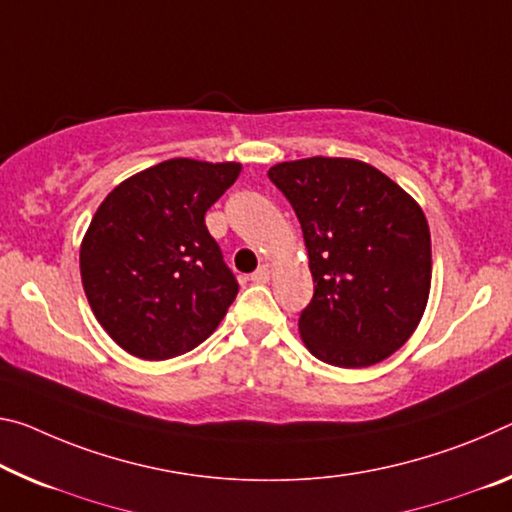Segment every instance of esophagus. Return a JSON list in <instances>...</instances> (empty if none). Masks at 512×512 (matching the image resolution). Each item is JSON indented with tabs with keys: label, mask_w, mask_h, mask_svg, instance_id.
<instances>
[{
	"label": "esophagus",
	"mask_w": 512,
	"mask_h": 512,
	"mask_svg": "<svg viewBox=\"0 0 512 512\" xmlns=\"http://www.w3.org/2000/svg\"><path fill=\"white\" fill-rule=\"evenodd\" d=\"M269 278H271V266L269 264H262L253 275H250V280H253V282H269Z\"/></svg>",
	"instance_id": "obj_1"
}]
</instances>
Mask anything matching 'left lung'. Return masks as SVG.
Listing matches in <instances>:
<instances>
[{"instance_id":"1","label":"left lung","mask_w":512,"mask_h":512,"mask_svg":"<svg viewBox=\"0 0 512 512\" xmlns=\"http://www.w3.org/2000/svg\"><path fill=\"white\" fill-rule=\"evenodd\" d=\"M269 180L303 227L314 296L300 337L344 369L383 362L419 326L431 291V232L399 184L358 159L275 164Z\"/></svg>"}]
</instances>
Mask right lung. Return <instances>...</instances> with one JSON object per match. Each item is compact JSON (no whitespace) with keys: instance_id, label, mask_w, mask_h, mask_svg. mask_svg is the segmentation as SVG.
I'll return each instance as SVG.
<instances>
[{"instance_id":"1","label":"right lung","mask_w":512,"mask_h":512,"mask_svg":"<svg viewBox=\"0 0 512 512\" xmlns=\"http://www.w3.org/2000/svg\"><path fill=\"white\" fill-rule=\"evenodd\" d=\"M241 164L168 159L118 184L79 250L81 285L100 326L141 360H168L212 335L237 278L205 214Z\"/></svg>"}]
</instances>
